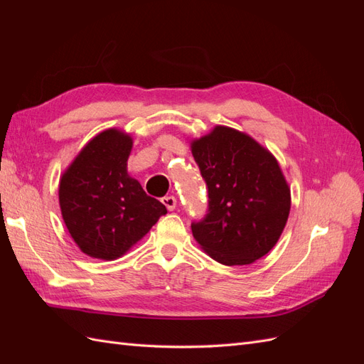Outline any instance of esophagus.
I'll return each instance as SVG.
<instances>
[{"label":"esophagus","mask_w":364,"mask_h":364,"mask_svg":"<svg viewBox=\"0 0 364 364\" xmlns=\"http://www.w3.org/2000/svg\"><path fill=\"white\" fill-rule=\"evenodd\" d=\"M162 203L165 205V208L168 209V211H174L176 208V203H178V200H176L174 196H165L162 199Z\"/></svg>","instance_id":"obj_1"}]
</instances>
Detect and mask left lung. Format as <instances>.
I'll use <instances>...</instances> for the list:
<instances>
[{
	"instance_id": "8db88e82",
	"label": "left lung",
	"mask_w": 364,
	"mask_h": 364,
	"mask_svg": "<svg viewBox=\"0 0 364 364\" xmlns=\"http://www.w3.org/2000/svg\"><path fill=\"white\" fill-rule=\"evenodd\" d=\"M190 146L209 197V213L191 225L194 240L225 266H246L267 255L291 208L290 186L277 158L228 126H215Z\"/></svg>"
}]
</instances>
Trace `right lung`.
Returning <instances> with one entry per match:
<instances>
[{
  "instance_id": "add662e5",
  "label": "right lung",
  "mask_w": 364,
  "mask_h": 364,
  "mask_svg": "<svg viewBox=\"0 0 364 364\" xmlns=\"http://www.w3.org/2000/svg\"><path fill=\"white\" fill-rule=\"evenodd\" d=\"M134 138L106 129L77 153L60 176L59 205L74 243L85 255L114 261L144 237L165 206L127 173Z\"/></svg>"
}]
</instances>
